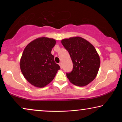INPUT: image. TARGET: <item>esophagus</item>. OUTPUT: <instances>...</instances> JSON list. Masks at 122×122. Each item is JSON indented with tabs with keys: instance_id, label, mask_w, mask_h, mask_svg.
<instances>
[{
	"instance_id": "esophagus-1",
	"label": "esophagus",
	"mask_w": 122,
	"mask_h": 122,
	"mask_svg": "<svg viewBox=\"0 0 122 122\" xmlns=\"http://www.w3.org/2000/svg\"><path fill=\"white\" fill-rule=\"evenodd\" d=\"M59 66H60V67H61V68H62V64H61V63H59Z\"/></svg>"
}]
</instances>
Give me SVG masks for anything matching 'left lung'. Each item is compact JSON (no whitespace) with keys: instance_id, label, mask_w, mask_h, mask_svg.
<instances>
[{"instance_id":"1","label":"left lung","mask_w":122,"mask_h":122,"mask_svg":"<svg viewBox=\"0 0 122 122\" xmlns=\"http://www.w3.org/2000/svg\"><path fill=\"white\" fill-rule=\"evenodd\" d=\"M61 44L68 50L73 68L67 73L72 84L85 86L96 78L100 65V58L95 47L83 38L76 36L61 40Z\"/></svg>"}]
</instances>
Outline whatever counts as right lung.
Listing matches in <instances>:
<instances>
[{
	"instance_id": "add662e5",
	"label": "right lung",
	"mask_w": 122,
	"mask_h": 122,
	"mask_svg": "<svg viewBox=\"0 0 122 122\" xmlns=\"http://www.w3.org/2000/svg\"><path fill=\"white\" fill-rule=\"evenodd\" d=\"M55 44L54 39L39 37L30 42L23 50L20 61V71L25 79L35 87L46 86L61 69L51 53Z\"/></svg>"
}]
</instances>
